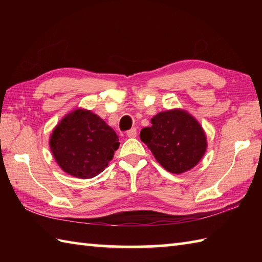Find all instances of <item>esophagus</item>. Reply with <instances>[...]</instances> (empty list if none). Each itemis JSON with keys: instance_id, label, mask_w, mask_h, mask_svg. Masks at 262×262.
I'll use <instances>...</instances> for the list:
<instances>
[{"instance_id": "34e87169", "label": "esophagus", "mask_w": 262, "mask_h": 262, "mask_svg": "<svg viewBox=\"0 0 262 262\" xmlns=\"http://www.w3.org/2000/svg\"><path fill=\"white\" fill-rule=\"evenodd\" d=\"M127 136L128 137H136L137 136V130H136V128H132V129H129L127 132Z\"/></svg>"}]
</instances>
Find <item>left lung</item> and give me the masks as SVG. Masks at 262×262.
<instances>
[{
	"instance_id": "1",
	"label": "left lung",
	"mask_w": 262,
	"mask_h": 262,
	"mask_svg": "<svg viewBox=\"0 0 262 262\" xmlns=\"http://www.w3.org/2000/svg\"><path fill=\"white\" fill-rule=\"evenodd\" d=\"M140 136L158 162L171 173L179 174L192 169L207 147L202 126L179 109L155 115L152 126L143 128Z\"/></svg>"
}]
</instances>
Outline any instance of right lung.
Returning <instances> with one entry per match:
<instances>
[{
	"label": "right lung",
	"instance_id": "obj_1",
	"mask_svg": "<svg viewBox=\"0 0 262 262\" xmlns=\"http://www.w3.org/2000/svg\"><path fill=\"white\" fill-rule=\"evenodd\" d=\"M118 136L103 119L77 109L55 127L49 141L53 155L66 173L90 179L101 173L119 147Z\"/></svg>",
	"mask_w": 262,
	"mask_h": 262
}]
</instances>
